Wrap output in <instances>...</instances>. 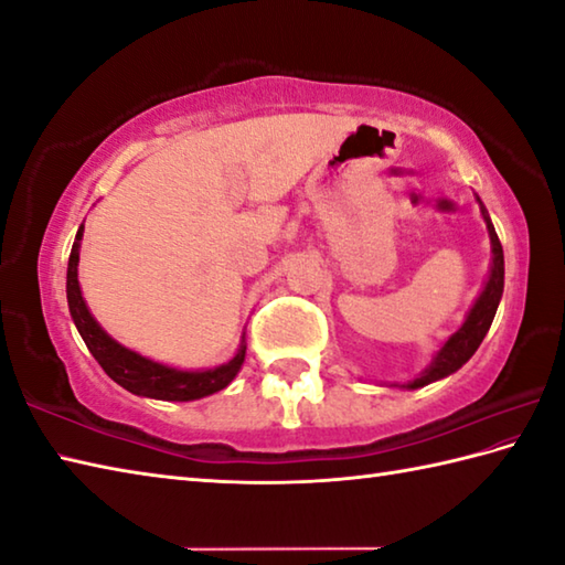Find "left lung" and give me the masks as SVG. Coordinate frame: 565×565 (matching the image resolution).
Returning a JSON list of instances; mask_svg holds the SVG:
<instances>
[{
    "instance_id": "left-lung-1",
    "label": "left lung",
    "mask_w": 565,
    "mask_h": 565,
    "mask_svg": "<svg viewBox=\"0 0 565 565\" xmlns=\"http://www.w3.org/2000/svg\"><path fill=\"white\" fill-rule=\"evenodd\" d=\"M480 201V198H478ZM484 215V223H488V232H490V242H492V271H490V279L484 284V289L480 294L478 301H475L472 311L468 313L466 323L458 330V333H452L448 338V342L444 348L438 350V355L430 362V367L422 374V377H416L414 382L406 384V390H418V386H426L436 380H444L448 374H452L456 370H460L462 364H466L472 355L475 350L480 348L482 338L488 335V330L494 320L497 313V306H500V298L504 291V252L500 245V237H497V232L490 223L488 213L482 210Z\"/></svg>"
}]
</instances>
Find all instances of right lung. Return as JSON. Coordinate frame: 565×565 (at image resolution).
Wrapping results in <instances>:
<instances>
[{
	"label": "right lung",
	"instance_id": "1",
	"mask_svg": "<svg viewBox=\"0 0 565 565\" xmlns=\"http://www.w3.org/2000/svg\"><path fill=\"white\" fill-rule=\"evenodd\" d=\"M81 239H83V227L77 230L73 249H71V259H68V281H65L68 308H71L77 333L83 335L87 350L93 352V358L99 362V367L107 372L109 380H115L119 386H125V390L131 394L149 396V399H163V402L201 399V396L225 390V386L235 380L242 362H245V345H242V350L227 364H220L215 370L183 372V370L166 367V364L141 358L137 352L121 348L119 342L109 338L105 330L97 326V320L90 316V311H87L81 294V284H77Z\"/></svg>",
	"mask_w": 565,
	"mask_h": 565
}]
</instances>
